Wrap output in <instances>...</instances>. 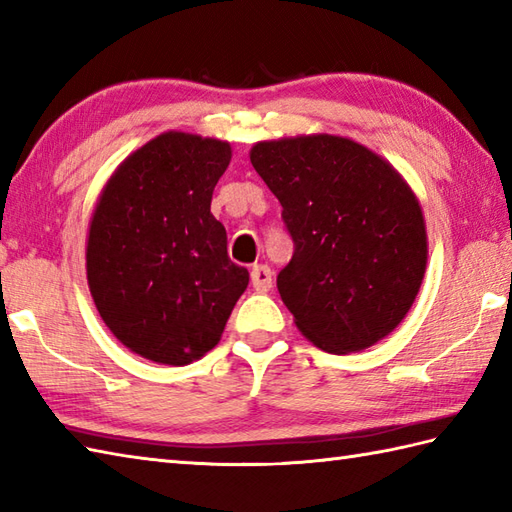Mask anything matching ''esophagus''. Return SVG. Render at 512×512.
I'll use <instances>...</instances> for the list:
<instances>
[{
  "label": "esophagus",
  "mask_w": 512,
  "mask_h": 512,
  "mask_svg": "<svg viewBox=\"0 0 512 512\" xmlns=\"http://www.w3.org/2000/svg\"><path fill=\"white\" fill-rule=\"evenodd\" d=\"M250 284L257 292H268L273 288V270L266 264H257L250 270Z\"/></svg>",
  "instance_id": "obj_1"
}]
</instances>
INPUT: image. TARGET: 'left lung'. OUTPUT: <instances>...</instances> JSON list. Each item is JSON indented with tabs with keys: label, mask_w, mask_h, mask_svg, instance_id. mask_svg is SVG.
<instances>
[{
	"label": "left lung",
	"mask_w": 512,
	"mask_h": 512,
	"mask_svg": "<svg viewBox=\"0 0 512 512\" xmlns=\"http://www.w3.org/2000/svg\"><path fill=\"white\" fill-rule=\"evenodd\" d=\"M250 162L295 244L277 288L297 328L334 354L387 336L427 266V231L407 182L374 151L328 134L257 143Z\"/></svg>",
	"instance_id": "left-lung-1"
}]
</instances>
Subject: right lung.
I'll return each mask as SVG.
<instances>
[{
	"mask_svg": "<svg viewBox=\"0 0 512 512\" xmlns=\"http://www.w3.org/2000/svg\"><path fill=\"white\" fill-rule=\"evenodd\" d=\"M228 162L222 140L162 134L116 169L96 204L85 255L96 310L154 363L187 365L213 350L248 286L211 213Z\"/></svg>",
	"mask_w": 512,
	"mask_h": 512,
	"instance_id": "add662e5",
	"label": "right lung"
}]
</instances>
